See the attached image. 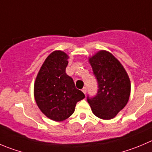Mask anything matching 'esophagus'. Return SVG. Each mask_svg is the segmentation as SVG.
<instances>
[{
  "label": "esophagus",
  "mask_w": 152,
  "mask_h": 152,
  "mask_svg": "<svg viewBox=\"0 0 152 152\" xmlns=\"http://www.w3.org/2000/svg\"><path fill=\"white\" fill-rule=\"evenodd\" d=\"M82 92L84 93V94H86V93H87V88H86V87H85V88H82Z\"/></svg>",
  "instance_id": "obj_1"
}]
</instances>
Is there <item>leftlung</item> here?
<instances>
[{"instance_id": "1", "label": "left lung", "mask_w": 152, "mask_h": 152, "mask_svg": "<svg viewBox=\"0 0 152 152\" xmlns=\"http://www.w3.org/2000/svg\"><path fill=\"white\" fill-rule=\"evenodd\" d=\"M98 83L94 96H87L93 113L99 118L110 120L126 105L131 92L129 76L111 53L101 50L89 59Z\"/></svg>"}]
</instances>
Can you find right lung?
<instances>
[{"label":"right lung","instance_id":"1","mask_svg":"<svg viewBox=\"0 0 152 152\" xmlns=\"http://www.w3.org/2000/svg\"><path fill=\"white\" fill-rule=\"evenodd\" d=\"M67 54L54 51L42 64L35 85L34 95L37 104L48 118L62 121L72 115L76 103L85 97L66 73Z\"/></svg>","mask_w":152,"mask_h":152}]
</instances>
